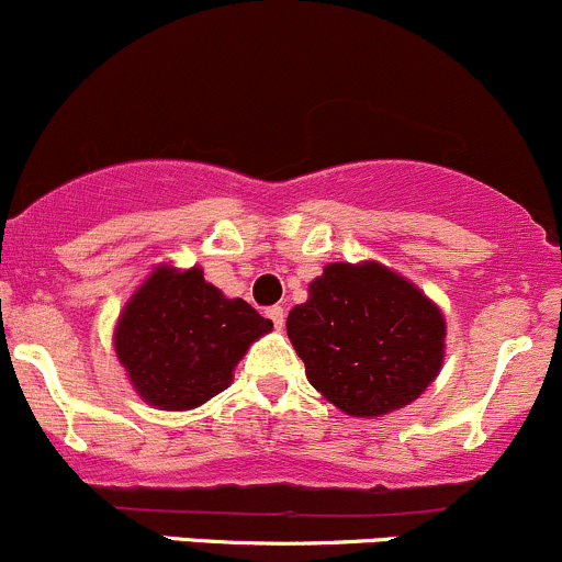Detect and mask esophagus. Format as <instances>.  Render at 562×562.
<instances>
[{
    "instance_id": "obj_1",
    "label": "esophagus",
    "mask_w": 562,
    "mask_h": 562,
    "mask_svg": "<svg viewBox=\"0 0 562 562\" xmlns=\"http://www.w3.org/2000/svg\"><path fill=\"white\" fill-rule=\"evenodd\" d=\"M268 316H270V322L276 324V329H281V327H283V307H281V305L268 307Z\"/></svg>"
}]
</instances>
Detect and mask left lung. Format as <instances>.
Returning a JSON list of instances; mask_svg holds the SVG:
<instances>
[{"label":"left lung","instance_id":"obj_1","mask_svg":"<svg viewBox=\"0 0 562 562\" xmlns=\"http://www.w3.org/2000/svg\"><path fill=\"white\" fill-rule=\"evenodd\" d=\"M445 331L442 311L380 262L327 265L286 318L313 389L353 418L418 400L442 370Z\"/></svg>","mask_w":562,"mask_h":562}]
</instances>
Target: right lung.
Here are the masks:
<instances>
[{
  "mask_svg": "<svg viewBox=\"0 0 562 562\" xmlns=\"http://www.w3.org/2000/svg\"><path fill=\"white\" fill-rule=\"evenodd\" d=\"M270 329V318L225 297L201 268L160 265L120 313L114 351L144 402L192 409L233 383L235 364Z\"/></svg>",
  "mask_w": 562,
  "mask_h": 562,
  "instance_id": "right-lung-1",
  "label": "right lung"
}]
</instances>
